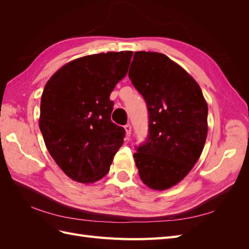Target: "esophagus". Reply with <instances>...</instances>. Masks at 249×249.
<instances>
[{
    "instance_id": "34e87169",
    "label": "esophagus",
    "mask_w": 249,
    "mask_h": 249,
    "mask_svg": "<svg viewBox=\"0 0 249 249\" xmlns=\"http://www.w3.org/2000/svg\"><path fill=\"white\" fill-rule=\"evenodd\" d=\"M124 130H125L126 137H130L131 136V132H132V126L130 124H125L124 125Z\"/></svg>"
}]
</instances>
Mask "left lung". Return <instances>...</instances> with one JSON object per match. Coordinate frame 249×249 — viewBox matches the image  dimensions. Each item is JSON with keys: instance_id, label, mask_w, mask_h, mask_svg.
I'll use <instances>...</instances> for the list:
<instances>
[{"instance_id": "8db88e82", "label": "left lung", "mask_w": 249, "mask_h": 249, "mask_svg": "<svg viewBox=\"0 0 249 249\" xmlns=\"http://www.w3.org/2000/svg\"><path fill=\"white\" fill-rule=\"evenodd\" d=\"M129 78L148 111L147 138L134 154L139 177L152 189H168L199 159L208 105L196 81L161 53H135Z\"/></svg>"}]
</instances>
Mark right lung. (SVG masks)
Listing matches in <instances>:
<instances>
[{"label":"right lung","mask_w":249,"mask_h":249,"mask_svg":"<svg viewBox=\"0 0 249 249\" xmlns=\"http://www.w3.org/2000/svg\"><path fill=\"white\" fill-rule=\"evenodd\" d=\"M133 52L89 55L62 66L43 89L39 127L50 155L67 177L101 179L123 145L125 131L112 123L110 94L124 78Z\"/></svg>","instance_id":"obj_1"}]
</instances>
